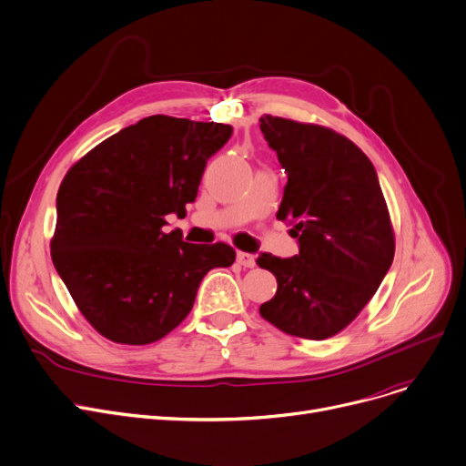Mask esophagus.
Instances as JSON below:
<instances>
[{"label": "esophagus", "instance_id": "1", "mask_svg": "<svg viewBox=\"0 0 466 466\" xmlns=\"http://www.w3.org/2000/svg\"><path fill=\"white\" fill-rule=\"evenodd\" d=\"M237 263L242 267H254L256 258L254 254H248V252H237Z\"/></svg>", "mask_w": 466, "mask_h": 466}]
</instances>
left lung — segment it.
Segmentation results:
<instances>
[{
  "label": "left lung",
  "mask_w": 466,
  "mask_h": 466,
  "mask_svg": "<svg viewBox=\"0 0 466 466\" xmlns=\"http://www.w3.org/2000/svg\"><path fill=\"white\" fill-rule=\"evenodd\" d=\"M259 127L288 173L279 220H289L299 254H261L277 277L263 319L299 339L325 340L360 316L395 256L388 203L363 150L318 124L265 115Z\"/></svg>",
  "instance_id": "8db88e82"
}]
</instances>
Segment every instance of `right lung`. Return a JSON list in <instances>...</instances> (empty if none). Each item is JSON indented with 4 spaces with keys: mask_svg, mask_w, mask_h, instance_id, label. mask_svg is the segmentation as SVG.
<instances>
[{
    "mask_svg": "<svg viewBox=\"0 0 466 466\" xmlns=\"http://www.w3.org/2000/svg\"><path fill=\"white\" fill-rule=\"evenodd\" d=\"M233 127L154 115L82 156L56 198L50 256L76 309L116 344L169 335L194 307L214 267H229L226 242L189 244L163 233L166 216H186L207 159Z\"/></svg>",
    "mask_w": 466,
    "mask_h": 466,
    "instance_id": "add662e5",
    "label": "right lung"
}]
</instances>
